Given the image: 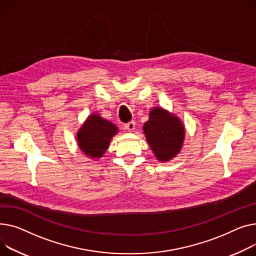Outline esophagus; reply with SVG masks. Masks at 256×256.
<instances>
[{"label":"esophagus","instance_id":"esophagus-1","mask_svg":"<svg viewBox=\"0 0 256 256\" xmlns=\"http://www.w3.org/2000/svg\"><path fill=\"white\" fill-rule=\"evenodd\" d=\"M125 129H127L128 131H133L135 129V122L131 121V122L125 124Z\"/></svg>","mask_w":256,"mask_h":256}]
</instances>
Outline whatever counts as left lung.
<instances>
[{
    "mask_svg": "<svg viewBox=\"0 0 256 256\" xmlns=\"http://www.w3.org/2000/svg\"><path fill=\"white\" fill-rule=\"evenodd\" d=\"M148 144L159 161H168L181 151L185 138V128L178 116L161 108L150 110L144 125Z\"/></svg>",
    "mask_w": 256,
    "mask_h": 256,
    "instance_id": "1",
    "label": "left lung"
}]
</instances>
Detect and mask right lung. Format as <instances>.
I'll list each match as a JSON object with an SVG mask.
<instances>
[{
	"label": "right lung",
	"instance_id": "obj_1",
	"mask_svg": "<svg viewBox=\"0 0 256 256\" xmlns=\"http://www.w3.org/2000/svg\"><path fill=\"white\" fill-rule=\"evenodd\" d=\"M118 127L98 114L88 116L78 131V144L90 158H100L106 152L110 140L118 133Z\"/></svg>",
	"mask_w": 256,
	"mask_h": 256
}]
</instances>
